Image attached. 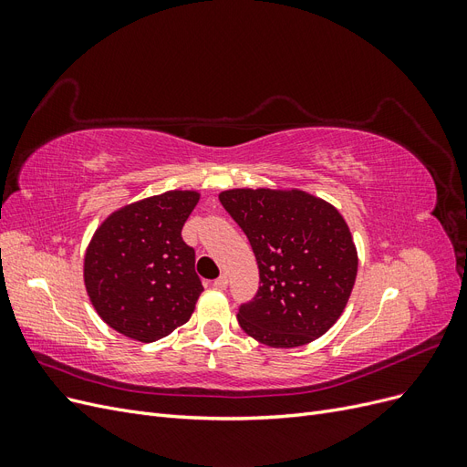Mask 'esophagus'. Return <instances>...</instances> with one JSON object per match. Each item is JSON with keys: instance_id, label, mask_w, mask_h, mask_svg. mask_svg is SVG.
<instances>
[{"instance_id": "1", "label": "esophagus", "mask_w": 467, "mask_h": 467, "mask_svg": "<svg viewBox=\"0 0 467 467\" xmlns=\"http://www.w3.org/2000/svg\"><path fill=\"white\" fill-rule=\"evenodd\" d=\"M214 288H218V290H225V288H228V276L220 275V276L214 280Z\"/></svg>"}]
</instances>
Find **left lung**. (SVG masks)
Segmentation results:
<instances>
[{"label":"left lung","mask_w":467,"mask_h":467,"mask_svg":"<svg viewBox=\"0 0 467 467\" xmlns=\"http://www.w3.org/2000/svg\"><path fill=\"white\" fill-rule=\"evenodd\" d=\"M259 265L255 298L237 321L259 343L294 348L327 333L355 286L358 257L337 208L304 191L234 189L220 194Z\"/></svg>","instance_id":"obj_1"}]
</instances>
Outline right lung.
<instances>
[{
	"instance_id": "right-lung-1",
	"label": "right lung",
	"mask_w": 467,
	"mask_h": 467,
	"mask_svg": "<svg viewBox=\"0 0 467 467\" xmlns=\"http://www.w3.org/2000/svg\"><path fill=\"white\" fill-rule=\"evenodd\" d=\"M199 202L169 191L124 206L99 225L83 261L89 300L112 329L153 343L187 323L202 282L181 230Z\"/></svg>"
}]
</instances>
